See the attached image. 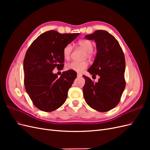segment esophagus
I'll return each instance as SVG.
<instances>
[{"label": "esophagus", "instance_id": "esophagus-1", "mask_svg": "<svg viewBox=\"0 0 150 150\" xmlns=\"http://www.w3.org/2000/svg\"><path fill=\"white\" fill-rule=\"evenodd\" d=\"M77 76H78V78H80V77L82 76V74H79V73H78V74H77Z\"/></svg>", "mask_w": 150, "mask_h": 150}]
</instances>
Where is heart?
Returning a JSON list of instances; mask_svg holds the SVG:
<instances>
[{
	"mask_svg": "<svg viewBox=\"0 0 150 150\" xmlns=\"http://www.w3.org/2000/svg\"><path fill=\"white\" fill-rule=\"evenodd\" d=\"M78 44L86 51L85 57H87L88 59H91L93 56L91 52L93 50V43L88 40L81 39L79 40ZM72 51V46L71 44H68L66 45L62 51L63 57H64V58L66 60L69 59L71 55ZM88 64L86 61H82V62L73 61V62L67 63V64L66 65V69L71 70V71H75L76 72H79V73H81V72H83L84 70L88 67Z\"/></svg>",
	"mask_w": 150,
	"mask_h": 150,
	"instance_id": "b5f03b06",
	"label": "heart"
}]
</instances>
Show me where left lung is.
<instances>
[{
  "label": "left lung",
  "instance_id": "8db88e82",
  "mask_svg": "<svg viewBox=\"0 0 150 150\" xmlns=\"http://www.w3.org/2000/svg\"><path fill=\"white\" fill-rule=\"evenodd\" d=\"M85 38L94 40L97 47L96 58L88 71L100 78L98 83H94L88 77L83 76L85 79L84 97L94 110L106 112L117 105L125 88L124 53L118 41L106 30H97Z\"/></svg>",
  "mask_w": 150,
  "mask_h": 150
}]
</instances>
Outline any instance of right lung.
Segmentation results:
<instances>
[{
  "instance_id": "1",
  "label": "right lung",
  "mask_w": 150,
  "mask_h": 150,
  "mask_svg": "<svg viewBox=\"0 0 150 150\" xmlns=\"http://www.w3.org/2000/svg\"><path fill=\"white\" fill-rule=\"evenodd\" d=\"M79 35L49 30L34 40L27 51L23 67L24 85L34 105L40 110L54 111L66 101L76 72L68 70L58 78L52 71L56 67L63 69V49Z\"/></svg>"
}]
</instances>
